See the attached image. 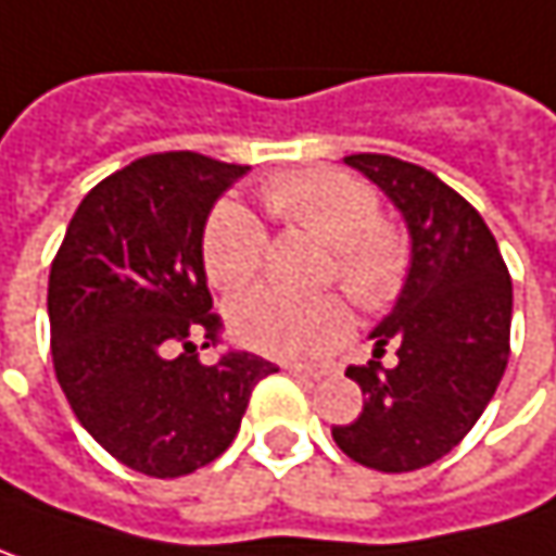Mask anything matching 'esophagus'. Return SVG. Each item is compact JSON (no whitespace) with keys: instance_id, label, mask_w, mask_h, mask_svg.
I'll use <instances>...</instances> for the list:
<instances>
[{"instance_id":"obj_1","label":"esophagus","mask_w":556,"mask_h":556,"mask_svg":"<svg viewBox=\"0 0 556 556\" xmlns=\"http://www.w3.org/2000/svg\"><path fill=\"white\" fill-rule=\"evenodd\" d=\"M286 372L289 376H295V379H321L325 376V369H308V366H286Z\"/></svg>"}]
</instances>
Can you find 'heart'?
Instances as JSON below:
<instances>
[{
  "label": "heart",
  "instance_id": "1",
  "mask_svg": "<svg viewBox=\"0 0 556 556\" xmlns=\"http://www.w3.org/2000/svg\"><path fill=\"white\" fill-rule=\"evenodd\" d=\"M261 200L277 223L330 244L325 279H337L356 305L381 312L404 292L414 261L410 241L394 223L379 219V193L363 177L305 168L267 180ZM264 251L267 231L251 210L226 200L210 213L200 254L216 289L251 286L264 267ZM226 321L238 343L279 359L321 356L350 333V312L330 292L289 299L257 289L228 302Z\"/></svg>",
  "mask_w": 556,
  "mask_h": 556
}]
</instances>
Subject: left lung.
<instances>
[{
	"label": "left lung",
	"instance_id": "1",
	"mask_svg": "<svg viewBox=\"0 0 556 556\" xmlns=\"http://www.w3.org/2000/svg\"><path fill=\"white\" fill-rule=\"evenodd\" d=\"M343 162L401 210L414 261L372 330V359L346 369L366 394L363 414L330 432L366 468L417 471L471 432L506 372L513 279L478 210L432 172L376 152ZM384 349L395 350L391 370L380 366Z\"/></svg>",
	"mask_w": 556,
	"mask_h": 556
}]
</instances>
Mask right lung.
<instances>
[{"label": "right lung", "mask_w": 556, "mask_h": 556, "mask_svg": "<svg viewBox=\"0 0 556 556\" xmlns=\"http://www.w3.org/2000/svg\"><path fill=\"white\" fill-rule=\"evenodd\" d=\"M248 165L197 152L146 155L78 203L50 267L47 312L56 381L91 439L149 478L216 462L274 363L219 343L203 270L213 203Z\"/></svg>", "instance_id": "obj_1"}]
</instances>
